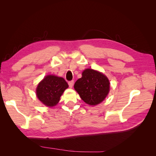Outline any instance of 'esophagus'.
<instances>
[{
	"label": "esophagus",
	"instance_id": "obj_1",
	"mask_svg": "<svg viewBox=\"0 0 156 156\" xmlns=\"http://www.w3.org/2000/svg\"><path fill=\"white\" fill-rule=\"evenodd\" d=\"M73 83H74L73 81H69V82H68V84H69V88H72V87H73Z\"/></svg>",
	"mask_w": 156,
	"mask_h": 156
}]
</instances>
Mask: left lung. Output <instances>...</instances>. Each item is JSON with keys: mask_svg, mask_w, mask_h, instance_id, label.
Here are the masks:
<instances>
[{"mask_svg": "<svg viewBox=\"0 0 156 156\" xmlns=\"http://www.w3.org/2000/svg\"><path fill=\"white\" fill-rule=\"evenodd\" d=\"M110 83L103 73L92 69H86L74 84V88L82 100L90 105H96L106 98Z\"/></svg>", "mask_w": 156, "mask_h": 156, "instance_id": "8db88e82", "label": "left lung"}]
</instances>
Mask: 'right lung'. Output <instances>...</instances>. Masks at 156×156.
<instances>
[{
  "label": "right lung",
  "instance_id": "1",
  "mask_svg": "<svg viewBox=\"0 0 156 156\" xmlns=\"http://www.w3.org/2000/svg\"><path fill=\"white\" fill-rule=\"evenodd\" d=\"M67 88L68 84L63 78L47 75L37 85L36 95L44 105L53 107L58 103L61 95Z\"/></svg>",
  "mask_w": 156,
  "mask_h": 156
}]
</instances>
